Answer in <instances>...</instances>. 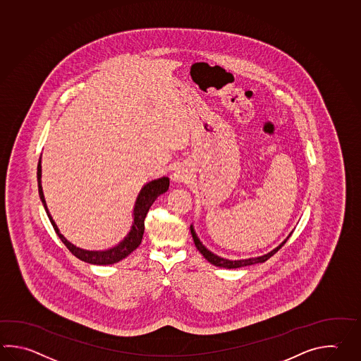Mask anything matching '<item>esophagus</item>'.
<instances>
[{"mask_svg":"<svg viewBox=\"0 0 361 361\" xmlns=\"http://www.w3.org/2000/svg\"><path fill=\"white\" fill-rule=\"evenodd\" d=\"M188 173L185 172V169H176V172L173 173V178L178 181V183H183V181H186L188 180Z\"/></svg>","mask_w":361,"mask_h":361,"instance_id":"34e87169","label":"esophagus"}]
</instances>
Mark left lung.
I'll return each instance as SVG.
<instances>
[{"label":"left lung","mask_w":361,"mask_h":361,"mask_svg":"<svg viewBox=\"0 0 361 361\" xmlns=\"http://www.w3.org/2000/svg\"><path fill=\"white\" fill-rule=\"evenodd\" d=\"M192 230V240H194V244H195V247L198 248L199 252L203 255V257L206 258L208 262H211L212 265L214 266H220V267H225V269H236V267H243V266L248 265H255V264H258V262H265L267 261L269 258L274 256L278 250L284 245V244L287 243V239L283 242V243L280 244L279 247H276L275 250H271L270 253H267L265 256H261V257L256 258H248V259H240V261H230V259H225V258L219 257V256H216L214 255L212 252H209V250H207L206 247L203 245V244L200 243V240L198 239V236L195 234V231H194V228H190Z\"/></svg>","instance_id":"1"}]
</instances>
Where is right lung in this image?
Here are the masks:
<instances>
[{
	"label": "right lung",
	"instance_id": "obj_1",
	"mask_svg": "<svg viewBox=\"0 0 361 361\" xmlns=\"http://www.w3.org/2000/svg\"><path fill=\"white\" fill-rule=\"evenodd\" d=\"M37 181L39 198L42 200L44 211L49 216L52 228L59 236L60 240L66 244V248L71 250V253L74 255L75 257L80 258L81 261H85L87 264H92V265H111V264H116L118 261L127 257L130 253H133V250L140 245L142 235H144V228H145L144 221H145V217H147V212H149V208L154 203L155 199L158 198L163 192L169 190V177H161L158 180L150 181L149 184L145 185L141 189L140 194H139L137 200H136V204H135V209H133L135 219H133V228H131L130 234L126 236L125 240H122L114 248L108 250H85L77 248L73 244L69 243L66 238L60 234L59 228L52 220L51 214H49V209L46 206V200H44V192H42V186H41V159L38 161Z\"/></svg>",
	"mask_w": 361,
	"mask_h": 361
}]
</instances>
